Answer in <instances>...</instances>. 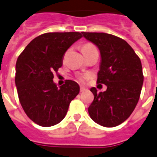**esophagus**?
I'll return each mask as SVG.
<instances>
[{
    "label": "esophagus",
    "mask_w": 157,
    "mask_h": 157,
    "mask_svg": "<svg viewBox=\"0 0 157 157\" xmlns=\"http://www.w3.org/2000/svg\"><path fill=\"white\" fill-rule=\"evenodd\" d=\"M81 90V92H84V91L86 90V89L85 88V87H83V86H81V90Z\"/></svg>",
    "instance_id": "1"
}]
</instances>
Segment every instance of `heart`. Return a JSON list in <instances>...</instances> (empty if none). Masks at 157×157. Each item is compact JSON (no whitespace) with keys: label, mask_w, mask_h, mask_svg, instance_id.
<instances>
[{"label":"heart","mask_w":157,"mask_h":157,"mask_svg":"<svg viewBox=\"0 0 157 157\" xmlns=\"http://www.w3.org/2000/svg\"><path fill=\"white\" fill-rule=\"evenodd\" d=\"M93 48H95V46L93 45V44H91V43H86V44H84L82 46H81V51L83 52V51H86V50H90V49H93ZM88 76H82L80 77V80L81 81H84V80H86V79L88 78Z\"/></svg>","instance_id":"obj_1"}]
</instances>
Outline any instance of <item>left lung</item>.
Returning <instances> with one entry per match:
<instances>
[{"label": "left lung", "mask_w": 157, "mask_h": 157, "mask_svg": "<svg viewBox=\"0 0 157 157\" xmlns=\"http://www.w3.org/2000/svg\"><path fill=\"white\" fill-rule=\"evenodd\" d=\"M83 36L100 50V70L97 83L107 90L90 91L94 98L89 107L90 117L104 127L119 125L129 118L139 102L144 75L139 56L121 38L103 33H82Z\"/></svg>", "instance_id": "8db88e82"}]
</instances>
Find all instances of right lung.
<instances>
[{
  "label": "right lung",
  "instance_id": "obj_1",
  "mask_svg": "<svg viewBox=\"0 0 157 157\" xmlns=\"http://www.w3.org/2000/svg\"><path fill=\"white\" fill-rule=\"evenodd\" d=\"M81 37L77 32L45 33L33 39L17 59L15 85L19 102L27 116L40 126L61 121L80 92L76 81L67 80L58 88L53 78L63 65L65 52Z\"/></svg>",
  "mask_w": 157,
  "mask_h": 157
}]
</instances>
